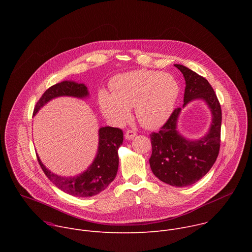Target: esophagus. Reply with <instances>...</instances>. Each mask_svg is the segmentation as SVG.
<instances>
[{
    "label": "esophagus",
    "mask_w": 252,
    "mask_h": 252,
    "mask_svg": "<svg viewBox=\"0 0 252 252\" xmlns=\"http://www.w3.org/2000/svg\"><path fill=\"white\" fill-rule=\"evenodd\" d=\"M135 135H136V132H135L133 129H127V130L126 131V133H125V137H126V139H131V138H133Z\"/></svg>",
    "instance_id": "1"
}]
</instances>
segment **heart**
Masks as SVG:
<instances>
[{
	"label": "heart",
	"mask_w": 252,
	"mask_h": 252,
	"mask_svg": "<svg viewBox=\"0 0 252 252\" xmlns=\"http://www.w3.org/2000/svg\"><path fill=\"white\" fill-rule=\"evenodd\" d=\"M112 94L100 91L98 104L103 117L111 124L123 125L135 107L136 118L147 127H158L170 116L179 88L166 73L135 69L118 75L110 84Z\"/></svg>",
	"instance_id": "b5f03b06"
}]
</instances>
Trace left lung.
<instances>
[{
  "label": "left lung",
  "instance_id": "left-lung-1",
  "mask_svg": "<svg viewBox=\"0 0 252 252\" xmlns=\"http://www.w3.org/2000/svg\"><path fill=\"white\" fill-rule=\"evenodd\" d=\"M186 80L185 103L195 98L204 99L212 113L209 132L201 139L191 141L176 130L181 107H176L158 132H152L151 168L161 182L177 188L190 186L202 178L218 158L220 148L221 107L217 94L206 79L182 64H174Z\"/></svg>",
  "mask_w": 252,
  "mask_h": 252
}]
</instances>
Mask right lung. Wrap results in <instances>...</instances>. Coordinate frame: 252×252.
<instances>
[{
	"instance_id": "1",
	"label": "right lung",
	"mask_w": 252,
	"mask_h": 252,
	"mask_svg": "<svg viewBox=\"0 0 252 252\" xmlns=\"http://www.w3.org/2000/svg\"><path fill=\"white\" fill-rule=\"evenodd\" d=\"M89 94L88 89L83 84L75 82H62L49 88L34 105L32 115H35L41 107L54 97L70 95L85 97ZM99 141L96 158L93 164L79 176L63 177L50 171L40 160L38 161L50 181L61 190L79 197L95 195L105 189L117 175L119 167L118 150L123 145L124 132L119 127L104 126L99 128Z\"/></svg>"
}]
</instances>
